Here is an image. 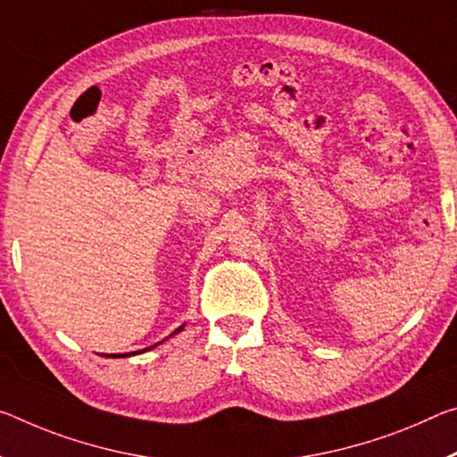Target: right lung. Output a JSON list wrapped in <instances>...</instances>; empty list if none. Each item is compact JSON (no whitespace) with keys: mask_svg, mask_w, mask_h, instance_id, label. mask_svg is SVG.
I'll use <instances>...</instances> for the list:
<instances>
[{"mask_svg":"<svg viewBox=\"0 0 457 457\" xmlns=\"http://www.w3.org/2000/svg\"><path fill=\"white\" fill-rule=\"evenodd\" d=\"M183 328H185V325H180V328H179L177 331H172V333H170V336H175V333H179V331H180V329H183ZM150 347H154V345H150ZM150 347H146V350H150ZM146 350H142V352H146ZM132 353H137V352H132ZM124 356H129V353H124ZM110 358H120V356H115V353H112V356H110Z\"/></svg>","mask_w":457,"mask_h":457,"instance_id":"right-lung-1","label":"right lung"}]
</instances>
